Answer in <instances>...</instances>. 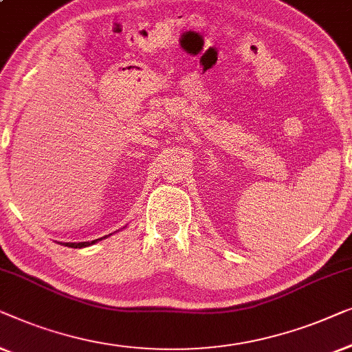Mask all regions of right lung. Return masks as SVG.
Wrapping results in <instances>:
<instances>
[{"instance_id": "right-lung-1", "label": "right lung", "mask_w": 352, "mask_h": 352, "mask_svg": "<svg viewBox=\"0 0 352 352\" xmlns=\"http://www.w3.org/2000/svg\"><path fill=\"white\" fill-rule=\"evenodd\" d=\"M108 236H110V234H108ZM105 237H107V236H103V237H100V239H96V241H91V242H62V245L72 247V249H82V247L94 245V244H96V242L105 239Z\"/></svg>"}]
</instances>
